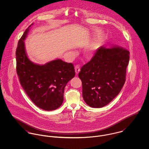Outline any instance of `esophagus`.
Segmentation results:
<instances>
[{
    "instance_id": "34e87169",
    "label": "esophagus",
    "mask_w": 149,
    "mask_h": 149,
    "mask_svg": "<svg viewBox=\"0 0 149 149\" xmlns=\"http://www.w3.org/2000/svg\"><path fill=\"white\" fill-rule=\"evenodd\" d=\"M74 68H75V72H76V75L79 73V72H80V66L79 65H76L75 66H74Z\"/></svg>"
}]
</instances>
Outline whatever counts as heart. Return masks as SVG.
Returning <instances> with one entry per match:
<instances>
[{
    "label": "heart",
    "mask_w": 149,
    "mask_h": 149,
    "mask_svg": "<svg viewBox=\"0 0 149 149\" xmlns=\"http://www.w3.org/2000/svg\"><path fill=\"white\" fill-rule=\"evenodd\" d=\"M102 39L100 38H99L95 40L93 43L88 46L86 50H85V53L87 56H91L99 48L100 45L102 43Z\"/></svg>",
    "instance_id": "obj_1"
}]
</instances>
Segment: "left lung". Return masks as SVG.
<instances>
[{
    "mask_svg": "<svg viewBox=\"0 0 149 149\" xmlns=\"http://www.w3.org/2000/svg\"><path fill=\"white\" fill-rule=\"evenodd\" d=\"M129 55V51L121 46H102L81 67L79 77L84 100L89 106H105L120 93L126 81Z\"/></svg>",
    "mask_w": 149,
    "mask_h": 149,
    "instance_id": "obj_1",
    "label": "left lung"
}]
</instances>
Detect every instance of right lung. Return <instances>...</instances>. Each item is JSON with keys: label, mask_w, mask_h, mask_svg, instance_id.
Listing matches in <instances>:
<instances>
[{"label": "right lung", "mask_w": 149, "mask_h": 149, "mask_svg": "<svg viewBox=\"0 0 149 149\" xmlns=\"http://www.w3.org/2000/svg\"><path fill=\"white\" fill-rule=\"evenodd\" d=\"M30 25L19 40L16 50L17 73L26 93L38 107L52 111L64 101V89L74 77L73 65L56 59L44 65L33 63L28 58L24 42Z\"/></svg>", "instance_id": "1"}]
</instances>
